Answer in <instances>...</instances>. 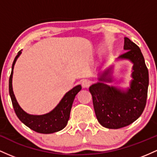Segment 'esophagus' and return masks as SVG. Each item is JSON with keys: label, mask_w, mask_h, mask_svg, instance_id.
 Instances as JSON below:
<instances>
[{"label": "esophagus", "mask_w": 157, "mask_h": 157, "mask_svg": "<svg viewBox=\"0 0 157 157\" xmlns=\"http://www.w3.org/2000/svg\"><path fill=\"white\" fill-rule=\"evenodd\" d=\"M82 85L84 88L89 87L90 85V82L87 79H84V80L82 81Z\"/></svg>", "instance_id": "1"}]
</instances>
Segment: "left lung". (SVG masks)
<instances>
[{
  "mask_svg": "<svg viewBox=\"0 0 157 157\" xmlns=\"http://www.w3.org/2000/svg\"><path fill=\"white\" fill-rule=\"evenodd\" d=\"M125 53L117 60H128L133 64L130 87L110 86L113 65L98 73V82L89 88L98 121L105 128L119 129L131 124L142 115L146 105L149 84L148 70L140 47L124 38Z\"/></svg>",
  "mask_w": 157,
  "mask_h": 157,
  "instance_id": "obj_1",
  "label": "left lung"
}]
</instances>
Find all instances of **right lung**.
Returning a JSON list of instances; mask_svg holds the SVG:
<instances>
[{"label": "right lung", "mask_w": 157, "mask_h": 157, "mask_svg": "<svg viewBox=\"0 0 157 157\" xmlns=\"http://www.w3.org/2000/svg\"><path fill=\"white\" fill-rule=\"evenodd\" d=\"M21 54V50L17 52V55L12 63L11 75L9 81V91H10L12 105L17 118L26 126L38 133L48 134V133H56L61 131L67 124L74 98L77 93L82 90V86L78 84L65 93L64 97L61 98L59 103L50 112L42 115H33V114L27 113L17 103L12 89V75H13L14 66Z\"/></svg>", "instance_id": "right-lung-1"}]
</instances>
